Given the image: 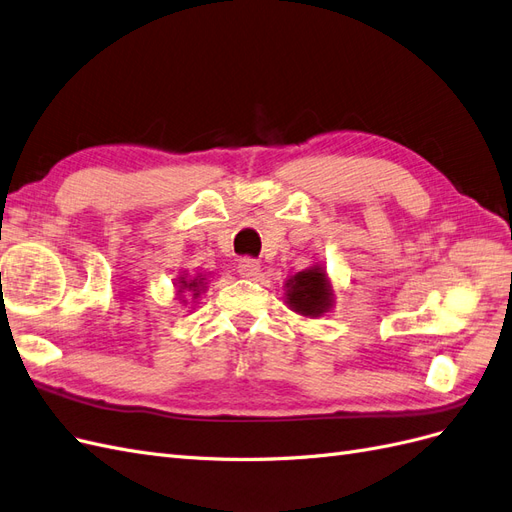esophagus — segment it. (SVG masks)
Masks as SVG:
<instances>
[{
    "label": "esophagus",
    "mask_w": 512,
    "mask_h": 512,
    "mask_svg": "<svg viewBox=\"0 0 512 512\" xmlns=\"http://www.w3.org/2000/svg\"><path fill=\"white\" fill-rule=\"evenodd\" d=\"M237 271L241 277H254L260 271V262L256 258H241L237 265Z\"/></svg>",
    "instance_id": "1"
}]
</instances>
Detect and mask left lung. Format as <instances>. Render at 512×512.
Returning <instances> with one entry per match:
<instances>
[{
  "label": "left lung",
  "mask_w": 512,
  "mask_h": 512,
  "mask_svg": "<svg viewBox=\"0 0 512 512\" xmlns=\"http://www.w3.org/2000/svg\"><path fill=\"white\" fill-rule=\"evenodd\" d=\"M286 301L297 314L318 318L333 305V290L322 267H312L292 275L286 282Z\"/></svg>",
  "instance_id": "left-lung-1"
}]
</instances>
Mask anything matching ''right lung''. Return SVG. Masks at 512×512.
<instances>
[{"label":"right lung","mask_w":512,"mask_h":512,"mask_svg":"<svg viewBox=\"0 0 512 512\" xmlns=\"http://www.w3.org/2000/svg\"><path fill=\"white\" fill-rule=\"evenodd\" d=\"M179 292H183V290H192L194 292V297H198L200 294V290H205V277L203 275H196L194 280H188V275L185 277H179Z\"/></svg>","instance_id":"right-lung-1"}]
</instances>
